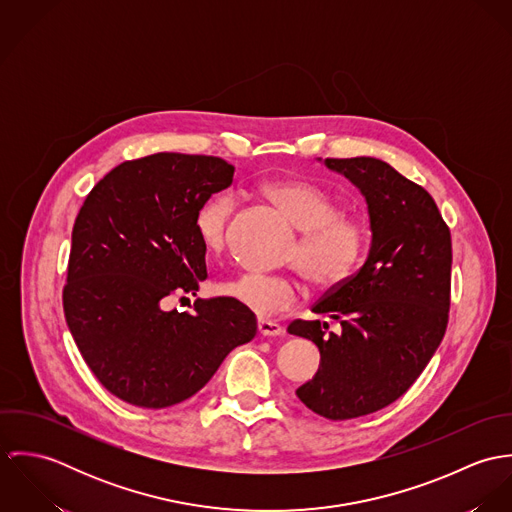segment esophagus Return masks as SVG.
Masks as SVG:
<instances>
[{
  "label": "esophagus",
  "mask_w": 512,
  "mask_h": 512,
  "mask_svg": "<svg viewBox=\"0 0 512 512\" xmlns=\"http://www.w3.org/2000/svg\"><path fill=\"white\" fill-rule=\"evenodd\" d=\"M258 333L264 335V337H278L284 333V327L274 323V321H268V319H260L258 321Z\"/></svg>",
  "instance_id": "esophagus-1"
}]
</instances>
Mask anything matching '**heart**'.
Here are the masks:
<instances>
[{
    "mask_svg": "<svg viewBox=\"0 0 512 512\" xmlns=\"http://www.w3.org/2000/svg\"><path fill=\"white\" fill-rule=\"evenodd\" d=\"M262 191L303 232L290 260L297 262L307 282L321 290L343 284L365 254V222L341 213L333 195L303 179H274ZM232 213L234 199L226 193L209 197L197 209L193 226L211 254L224 250ZM220 293L260 317H270L295 305L297 284L288 276L244 272L222 282Z\"/></svg>",
    "mask_w": 512,
    "mask_h": 512,
    "instance_id": "b5f03b06",
    "label": "heart"
}]
</instances>
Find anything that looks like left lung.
<instances>
[{"instance_id": "left-lung-1", "label": "left lung", "mask_w": 512, "mask_h": 512, "mask_svg": "<svg viewBox=\"0 0 512 512\" xmlns=\"http://www.w3.org/2000/svg\"><path fill=\"white\" fill-rule=\"evenodd\" d=\"M365 197L372 242L363 268L331 288L313 313L341 323L295 319L288 333L321 353L297 398L327 420H351L398 400L445 335L451 292V234L432 195L376 157L325 159Z\"/></svg>"}]
</instances>
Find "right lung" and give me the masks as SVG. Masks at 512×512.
Listing matches in <instances>:
<instances>
[{
  "instance_id": "right-lung-1",
  "label": "right lung",
  "mask_w": 512,
  "mask_h": 512,
  "mask_svg": "<svg viewBox=\"0 0 512 512\" xmlns=\"http://www.w3.org/2000/svg\"><path fill=\"white\" fill-rule=\"evenodd\" d=\"M234 167L213 155L153 153L124 161L88 193L74 220L63 307L74 343L120 400L167 408L197 394L224 357L256 335V317L230 297L197 299L207 248L197 209L230 187Z\"/></svg>"
}]
</instances>
